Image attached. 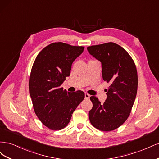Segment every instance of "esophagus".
<instances>
[{
	"label": "esophagus",
	"mask_w": 159,
	"mask_h": 159,
	"mask_svg": "<svg viewBox=\"0 0 159 159\" xmlns=\"http://www.w3.org/2000/svg\"><path fill=\"white\" fill-rule=\"evenodd\" d=\"M89 98H90V95L88 94V93H85V99H89Z\"/></svg>",
	"instance_id": "esophagus-1"
}]
</instances>
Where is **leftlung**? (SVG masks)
Listing matches in <instances>:
<instances>
[{
  "label": "left lung",
  "instance_id": "left-lung-1",
  "mask_svg": "<svg viewBox=\"0 0 159 159\" xmlns=\"http://www.w3.org/2000/svg\"><path fill=\"white\" fill-rule=\"evenodd\" d=\"M87 49L102 63L103 79L110 84L103 103L95 96L90 97L93 107L89 111V121L101 131H113L122 125L131 113L137 92L136 66L127 52L115 43L91 46Z\"/></svg>",
  "mask_w": 159,
  "mask_h": 159
}]
</instances>
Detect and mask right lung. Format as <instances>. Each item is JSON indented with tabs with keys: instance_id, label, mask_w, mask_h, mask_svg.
Wrapping results in <instances>:
<instances>
[{
	"instance_id": "right-lung-1",
	"label": "right lung",
	"mask_w": 159,
	"mask_h": 159,
	"mask_svg": "<svg viewBox=\"0 0 159 159\" xmlns=\"http://www.w3.org/2000/svg\"><path fill=\"white\" fill-rule=\"evenodd\" d=\"M84 47L55 42L38 54L29 79L34 110L40 121L51 130H61L85 98L84 92H67L60 86L70 76L71 64Z\"/></svg>"
}]
</instances>
